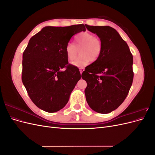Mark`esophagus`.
Wrapping results in <instances>:
<instances>
[{
  "instance_id": "34e87169",
  "label": "esophagus",
  "mask_w": 155,
  "mask_h": 155,
  "mask_svg": "<svg viewBox=\"0 0 155 155\" xmlns=\"http://www.w3.org/2000/svg\"><path fill=\"white\" fill-rule=\"evenodd\" d=\"M84 70H85V69H84L83 68H79V71H80V74H82V73H83V72L84 71Z\"/></svg>"
}]
</instances>
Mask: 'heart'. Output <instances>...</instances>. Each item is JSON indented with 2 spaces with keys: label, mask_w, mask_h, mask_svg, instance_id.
Here are the masks:
<instances>
[{
  "label": "heart",
  "mask_w": 155,
  "mask_h": 155,
  "mask_svg": "<svg viewBox=\"0 0 155 155\" xmlns=\"http://www.w3.org/2000/svg\"><path fill=\"white\" fill-rule=\"evenodd\" d=\"M80 55L72 64L78 68H83L89 64L91 61H96L101 54L102 45L100 39L92 33L82 31L74 37V44L70 42L65 48V53L68 61H72L76 57L78 50Z\"/></svg>",
  "instance_id": "heart-1"
}]
</instances>
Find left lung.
<instances>
[{
    "label": "left lung",
    "instance_id": "left-lung-1",
    "mask_svg": "<svg viewBox=\"0 0 155 155\" xmlns=\"http://www.w3.org/2000/svg\"><path fill=\"white\" fill-rule=\"evenodd\" d=\"M85 26L98 36L102 45L99 58L87 66L81 75L87 83L86 100L93 110L107 114L122 104L132 85L133 55L113 28Z\"/></svg>",
    "mask_w": 155,
    "mask_h": 155
}]
</instances>
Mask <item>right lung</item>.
I'll return each instance as SVG.
<instances>
[{
	"label": "right lung",
	"mask_w": 155,
	"mask_h": 155,
	"mask_svg": "<svg viewBox=\"0 0 155 155\" xmlns=\"http://www.w3.org/2000/svg\"><path fill=\"white\" fill-rule=\"evenodd\" d=\"M85 30L84 25L46 26L30 39L22 55V81L41 110L55 112L68 103L81 74L68 64L65 48L74 35Z\"/></svg>",
	"instance_id": "add662e5"
}]
</instances>
